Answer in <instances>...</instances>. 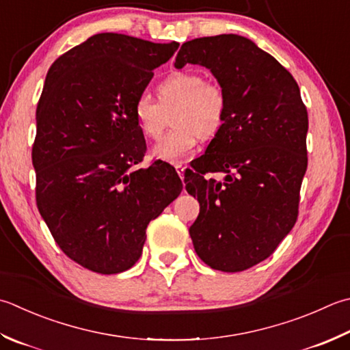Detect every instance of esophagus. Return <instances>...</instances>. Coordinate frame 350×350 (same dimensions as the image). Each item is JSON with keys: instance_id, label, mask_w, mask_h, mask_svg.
I'll list each match as a JSON object with an SVG mask.
<instances>
[{"instance_id": "obj_1", "label": "esophagus", "mask_w": 350, "mask_h": 350, "mask_svg": "<svg viewBox=\"0 0 350 350\" xmlns=\"http://www.w3.org/2000/svg\"><path fill=\"white\" fill-rule=\"evenodd\" d=\"M188 170V167H185V165H176V171H177V174L180 176V179H183V176H185V171Z\"/></svg>"}]
</instances>
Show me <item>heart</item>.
<instances>
[{
    "instance_id": "1",
    "label": "heart",
    "mask_w": 350,
    "mask_h": 350,
    "mask_svg": "<svg viewBox=\"0 0 350 350\" xmlns=\"http://www.w3.org/2000/svg\"><path fill=\"white\" fill-rule=\"evenodd\" d=\"M157 103L141 95L133 105V116L141 133L148 139H159L168 116L176 129L153 148L156 159L180 163L197 147L200 138L211 139L220 133L226 121L228 103L220 86L204 81L194 71H173L156 85Z\"/></svg>"
}]
</instances>
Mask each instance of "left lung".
Returning <instances> with one entry per match:
<instances>
[{
  "mask_svg": "<svg viewBox=\"0 0 350 350\" xmlns=\"http://www.w3.org/2000/svg\"><path fill=\"white\" fill-rule=\"evenodd\" d=\"M208 68L226 95L224 126L185 173L200 214L189 228L196 253L211 269L243 271L290 234L308 157V112L293 75L238 34L185 42L176 68ZM206 172H223L221 181Z\"/></svg>",
  "mask_w": 350,
  "mask_h": 350,
  "instance_id": "1",
  "label": "left lung"
}]
</instances>
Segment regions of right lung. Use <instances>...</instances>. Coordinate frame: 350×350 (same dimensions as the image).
<instances>
[{"instance_id": "right-lung-1", "label": "right lung", "mask_w": 350, "mask_h": 350, "mask_svg": "<svg viewBox=\"0 0 350 350\" xmlns=\"http://www.w3.org/2000/svg\"><path fill=\"white\" fill-rule=\"evenodd\" d=\"M177 42L98 33L54 62L36 109V203L54 241L101 275L138 261L148 223L183 188L167 162L136 168L146 139L133 105Z\"/></svg>"}]
</instances>
